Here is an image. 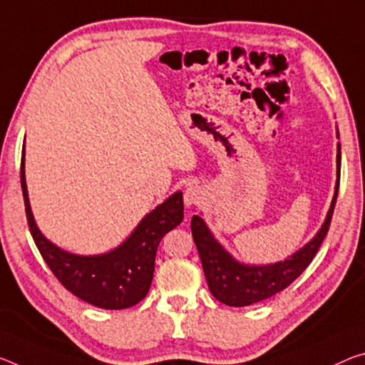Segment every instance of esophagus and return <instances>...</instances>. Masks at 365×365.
Masks as SVG:
<instances>
[{
  "label": "esophagus",
  "mask_w": 365,
  "mask_h": 365,
  "mask_svg": "<svg viewBox=\"0 0 365 365\" xmlns=\"http://www.w3.org/2000/svg\"><path fill=\"white\" fill-rule=\"evenodd\" d=\"M205 198V192L201 190V187H198V185H190V187H187V190H185L183 193V201H185V206H193V205H200L201 201H203Z\"/></svg>",
  "instance_id": "1"
}]
</instances>
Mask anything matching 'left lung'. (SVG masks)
Returning <instances> with one entry per match:
<instances>
[{
  "mask_svg": "<svg viewBox=\"0 0 365 365\" xmlns=\"http://www.w3.org/2000/svg\"><path fill=\"white\" fill-rule=\"evenodd\" d=\"M336 136L339 138L338 131ZM339 173H341V144L338 143L336 154V175L338 180L334 185V195L327 212L325 222L315 234L309 244L299 248L296 253L287 257L284 262L273 264H247L235 259L225 248L214 239L210 227H207L203 217H192V234L193 240L198 248L201 264L210 286V291L219 302L230 307H247V305L262 302V300L273 297L274 294L281 292L291 282L304 273V269L312 263L317 255L323 239L328 234L329 224H331L333 210L336 205L338 188H339Z\"/></svg>",
  "mask_w": 365,
  "mask_h": 365,
  "instance_id": "left-lung-1",
  "label": "left lung"
}]
</instances>
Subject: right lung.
<instances>
[{
	"mask_svg": "<svg viewBox=\"0 0 365 365\" xmlns=\"http://www.w3.org/2000/svg\"><path fill=\"white\" fill-rule=\"evenodd\" d=\"M24 159L26 149L21 160V187L29 229L56 279L74 296L99 309L121 310L141 302L151 287L159 242L183 221L182 192L148 212L117 248L101 255H76L51 244L37 227L29 203Z\"/></svg>",
	"mask_w": 365,
	"mask_h": 365,
	"instance_id": "right-lung-1",
	"label": "right lung"
}]
</instances>
